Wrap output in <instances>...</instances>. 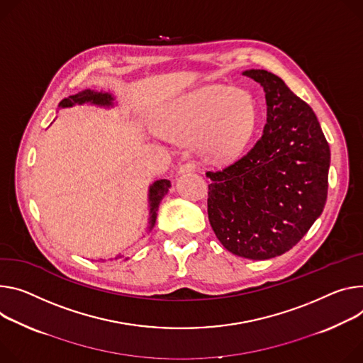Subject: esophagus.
Returning a JSON list of instances; mask_svg holds the SVG:
<instances>
[{
  "instance_id": "obj_1",
  "label": "esophagus",
  "mask_w": 363,
  "mask_h": 363,
  "mask_svg": "<svg viewBox=\"0 0 363 363\" xmlns=\"http://www.w3.org/2000/svg\"><path fill=\"white\" fill-rule=\"evenodd\" d=\"M196 169V163L194 160L185 162L179 167V174H185V172H194Z\"/></svg>"
}]
</instances>
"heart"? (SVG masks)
<instances>
[{"instance_id": "b5f03b06", "label": "heart", "mask_w": 363, "mask_h": 363, "mask_svg": "<svg viewBox=\"0 0 363 363\" xmlns=\"http://www.w3.org/2000/svg\"><path fill=\"white\" fill-rule=\"evenodd\" d=\"M257 107L236 88L204 86L189 91L162 111L160 128L171 138L195 139L213 157L240 150L257 125Z\"/></svg>"}]
</instances>
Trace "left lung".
I'll list each match as a JSON object with an SVG mask.
<instances>
[{
	"instance_id": "obj_1",
	"label": "left lung",
	"mask_w": 363,
	"mask_h": 363,
	"mask_svg": "<svg viewBox=\"0 0 363 363\" xmlns=\"http://www.w3.org/2000/svg\"><path fill=\"white\" fill-rule=\"evenodd\" d=\"M243 75L265 91L267 124L247 153L207 172V211L228 252L262 260L292 249L323 213L330 147L311 107L279 77Z\"/></svg>"
}]
</instances>
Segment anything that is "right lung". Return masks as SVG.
<instances>
[{
    "instance_id": "right-lung-1",
    "label": "right lung",
    "mask_w": 363,
    "mask_h": 363,
    "mask_svg": "<svg viewBox=\"0 0 363 363\" xmlns=\"http://www.w3.org/2000/svg\"><path fill=\"white\" fill-rule=\"evenodd\" d=\"M114 96L108 92H96L94 89H84L75 95H71L68 98H63V100L59 103L60 108H67V107H72L75 104H95L100 107H113ZM171 188V181L168 179H157L156 182H153L149 186V230L153 228L155 223H156V216H157V208L159 204L162 201V199L164 195L168 194ZM123 255L116 256L114 259H123ZM113 260V259H111Z\"/></svg>"
}]
</instances>
